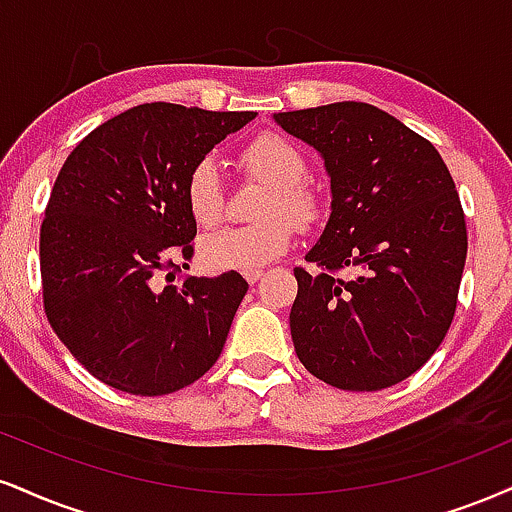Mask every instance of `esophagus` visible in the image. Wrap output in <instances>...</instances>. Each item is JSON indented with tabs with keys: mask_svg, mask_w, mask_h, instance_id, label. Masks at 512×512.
Instances as JSON below:
<instances>
[{
	"mask_svg": "<svg viewBox=\"0 0 512 512\" xmlns=\"http://www.w3.org/2000/svg\"><path fill=\"white\" fill-rule=\"evenodd\" d=\"M243 276H245V281L250 283V286H255V283L262 279V272H260V269H255V272H245Z\"/></svg>",
	"mask_w": 512,
	"mask_h": 512,
	"instance_id": "1",
	"label": "esophagus"
}]
</instances>
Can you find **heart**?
Masks as SVG:
<instances>
[{
	"label": "heart",
	"mask_w": 512,
	"mask_h": 512,
	"mask_svg": "<svg viewBox=\"0 0 512 512\" xmlns=\"http://www.w3.org/2000/svg\"><path fill=\"white\" fill-rule=\"evenodd\" d=\"M240 164L250 176L269 186L260 207L264 219L250 226H226L202 240V262L217 272H255L267 267L291 248V219L307 229L319 217V200L303 186L305 157L291 140L276 133L257 135L240 152ZM186 205L190 217L200 226H214L224 214L221 176L212 159H202L188 174Z\"/></svg>",
	"instance_id": "b5f03b06"
}]
</instances>
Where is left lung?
I'll list each match as a JSON object with an SVG mask.
<instances>
[{
    "label": "left lung",
    "mask_w": 512,
    "mask_h": 512,
    "mask_svg": "<svg viewBox=\"0 0 512 512\" xmlns=\"http://www.w3.org/2000/svg\"><path fill=\"white\" fill-rule=\"evenodd\" d=\"M322 155L331 214L295 267L291 336L310 374L381 391L415 374L453 322L467 257L465 214L436 147L365 102L274 114ZM348 266L356 276L333 274Z\"/></svg>",
    "instance_id": "1"
}]
</instances>
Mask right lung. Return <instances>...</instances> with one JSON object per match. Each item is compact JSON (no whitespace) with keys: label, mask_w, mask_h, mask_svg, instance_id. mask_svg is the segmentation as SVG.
Masks as SVG:
<instances>
[{"label":"right lung","mask_w":512,"mask_h":512,"mask_svg":"<svg viewBox=\"0 0 512 512\" xmlns=\"http://www.w3.org/2000/svg\"><path fill=\"white\" fill-rule=\"evenodd\" d=\"M255 116L138 104L66 157L40 229L42 298L54 334L92 377L164 396L219 360L248 281H171L197 233L188 174Z\"/></svg>","instance_id":"add662e5"}]
</instances>
